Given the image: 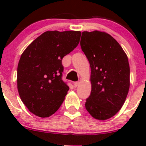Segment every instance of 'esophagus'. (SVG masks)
Segmentation results:
<instances>
[{
    "instance_id": "34e87169",
    "label": "esophagus",
    "mask_w": 146,
    "mask_h": 146,
    "mask_svg": "<svg viewBox=\"0 0 146 146\" xmlns=\"http://www.w3.org/2000/svg\"><path fill=\"white\" fill-rule=\"evenodd\" d=\"M73 84H74V86L75 87V88H76L77 86H78V85H79V82H75L73 83Z\"/></svg>"
}]
</instances>
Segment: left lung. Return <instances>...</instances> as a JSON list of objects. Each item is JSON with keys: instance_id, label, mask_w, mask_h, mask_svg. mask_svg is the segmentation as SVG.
Masks as SVG:
<instances>
[{"instance_id": "obj_1", "label": "left lung", "mask_w": 146, "mask_h": 146, "mask_svg": "<svg viewBox=\"0 0 146 146\" xmlns=\"http://www.w3.org/2000/svg\"><path fill=\"white\" fill-rule=\"evenodd\" d=\"M80 46L91 69V92L86 109L96 119H108L121 109L128 95V57L115 38L102 31H83Z\"/></svg>"}]
</instances>
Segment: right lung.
Listing matches in <instances>:
<instances>
[{
  "mask_svg": "<svg viewBox=\"0 0 146 146\" xmlns=\"http://www.w3.org/2000/svg\"><path fill=\"white\" fill-rule=\"evenodd\" d=\"M80 36V31H46L21 55L17 68L18 93L36 116H51L64 100L69 87L62 80V60L78 46Z\"/></svg>",
  "mask_w": 146,
  "mask_h": 146,
  "instance_id": "obj_1",
  "label": "right lung"
}]
</instances>
